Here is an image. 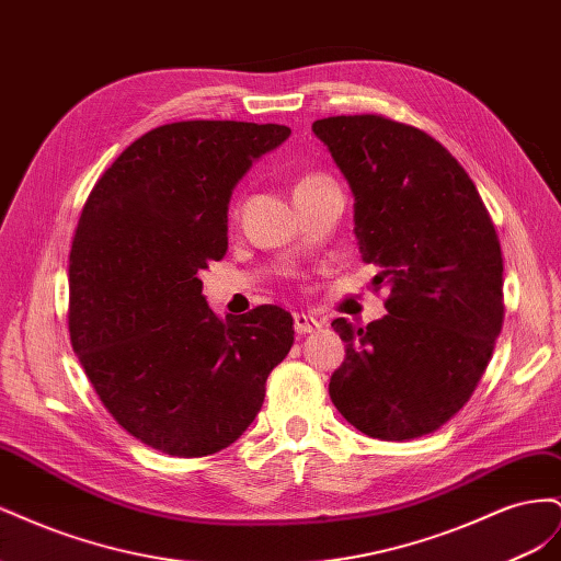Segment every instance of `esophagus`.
Listing matches in <instances>:
<instances>
[{"label":"esophagus","mask_w":561,"mask_h":561,"mask_svg":"<svg viewBox=\"0 0 561 561\" xmlns=\"http://www.w3.org/2000/svg\"><path fill=\"white\" fill-rule=\"evenodd\" d=\"M322 328V322L309 313H295V330L297 334H311Z\"/></svg>","instance_id":"esophagus-1"}]
</instances>
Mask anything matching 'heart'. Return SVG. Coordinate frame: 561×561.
Returning <instances> with one entry per match:
<instances>
[{
    "mask_svg": "<svg viewBox=\"0 0 561 561\" xmlns=\"http://www.w3.org/2000/svg\"><path fill=\"white\" fill-rule=\"evenodd\" d=\"M311 180H316V178H307V180H301L299 184H307V182H311Z\"/></svg>",
    "mask_w": 561,
    "mask_h": 561,
    "instance_id": "obj_1",
    "label": "heart"
}]
</instances>
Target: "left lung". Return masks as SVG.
I'll use <instances>...</instances> for the list:
<instances>
[{
	"label": "left lung",
	"mask_w": 561,
	"mask_h": 561,
	"mask_svg": "<svg viewBox=\"0 0 561 561\" xmlns=\"http://www.w3.org/2000/svg\"><path fill=\"white\" fill-rule=\"evenodd\" d=\"M353 192L355 239L390 295L381 320L332 328L346 358L330 379L369 437L414 439L470 400L503 328V257L480 192L428 133L381 114L313 122Z\"/></svg>",
	"instance_id": "8db88e82"
}]
</instances>
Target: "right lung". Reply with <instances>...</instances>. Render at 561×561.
<instances>
[{
	"mask_svg": "<svg viewBox=\"0 0 561 561\" xmlns=\"http://www.w3.org/2000/svg\"><path fill=\"white\" fill-rule=\"evenodd\" d=\"M290 128L178 122L93 186L70 250V339L107 412L151 449L208 456L243 435L295 342L274 304L219 318L201 268L227 252L233 186Z\"/></svg>",
	"mask_w": 561,
	"mask_h": 561,
	"instance_id": "add662e5",
	"label": "right lung"
}]
</instances>
